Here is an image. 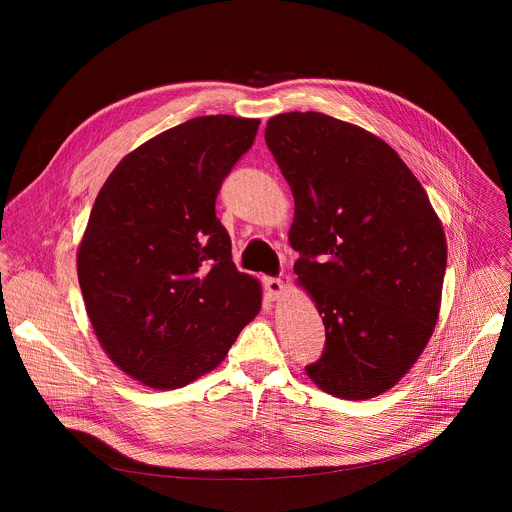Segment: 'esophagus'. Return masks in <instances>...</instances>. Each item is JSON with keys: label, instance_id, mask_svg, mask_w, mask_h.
<instances>
[{"label": "esophagus", "instance_id": "34e87169", "mask_svg": "<svg viewBox=\"0 0 512 512\" xmlns=\"http://www.w3.org/2000/svg\"><path fill=\"white\" fill-rule=\"evenodd\" d=\"M263 285H265V294H267V298H269V300H279V298L283 296L285 285H283V281H281V279L267 277V279L263 281Z\"/></svg>", "mask_w": 512, "mask_h": 512}]
</instances>
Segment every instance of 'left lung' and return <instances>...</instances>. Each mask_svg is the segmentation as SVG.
<instances>
[{
    "instance_id": "left-lung-1",
    "label": "left lung",
    "mask_w": 512,
    "mask_h": 512,
    "mask_svg": "<svg viewBox=\"0 0 512 512\" xmlns=\"http://www.w3.org/2000/svg\"><path fill=\"white\" fill-rule=\"evenodd\" d=\"M265 141L294 194L298 285L326 328L306 373L328 395L377 397L409 373L440 316V216L391 145L358 125L291 111L267 121Z\"/></svg>"
}]
</instances>
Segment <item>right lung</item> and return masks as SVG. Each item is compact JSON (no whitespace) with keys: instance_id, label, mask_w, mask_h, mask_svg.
<instances>
[{"instance_id":"1","label":"right lung","mask_w":512,"mask_h":512,"mask_svg":"<svg viewBox=\"0 0 512 512\" xmlns=\"http://www.w3.org/2000/svg\"><path fill=\"white\" fill-rule=\"evenodd\" d=\"M257 129L233 115L190 119L129 152L97 194L79 285L101 348L145 387L210 373L261 310V283L237 271L214 210Z\"/></svg>"}]
</instances>
